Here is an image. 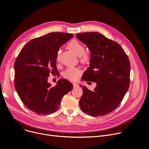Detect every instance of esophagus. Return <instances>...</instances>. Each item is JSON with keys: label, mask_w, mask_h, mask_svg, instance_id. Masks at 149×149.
<instances>
[{"label": "esophagus", "mask_w": 149, "mask_h": 149, "mask_svg": "<svg viewBox=\"0 0 149 149\" xmlns=\"http://www.w3.org/2000/svg\"><path fill=\"white\" fill-rule=\"evenodd\" d=\"M73 87H74V88H76V87H78V86H79V85L77 84H76V83H73Z\"/></svg>", "instance_id": "34e87169"}]
</instances>
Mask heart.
I'll list each match as a JSON object with an SVG mask.
<instances>
[{
  "label": "heart",
  "mask_w": 149,
  "mask_h": 149,
  "mask_svg": "<svg viewBox=\"0 0 149 149\" xmlns=\"http://www.w3.org/2000/svg\"><path fill=\"white\" fill-rule=\"evenodd\" d=\"M69 47L72 49V50L74 52V53L78 56L79 57H81V61L84 63H86L89 60V57L88 55L85 54V47L82 45L80 42H79L77 40H73L69 42L68 44ZM61 51L59 50L57 52V59L58 60L60 55ZM80 71L79 69L76 68H69L64 73V76L67 79L72 80L75 81L77 79L79 74H80Z\"/></svg>",
  "instance_id": "obj_1"
}]
</instances>
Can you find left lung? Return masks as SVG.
<instances>
[{"instance_id":"1","label":"left lung","mask_w":149,"mask_h":149,"mask_svg":"<svg viewBox=\"0 0 149 149\" xmlns=\"http://www.w3.org/2000/svg\"><path fill=\"white\" fill-rule=\"evenodd\" d=\"M76 37L91 53L89 67L82 79L96 82L93 91L80 85L83 90L80 107L92 116H103L118 107L129 88L130 60L119 44L100 33L87 32Z\"/></svg>"}]
</instances>
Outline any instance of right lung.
Returning a JSON list of instances; mask_svg holds the SVG:
<instances>
[{
    "label": "right lung",
    "instance_id": "add662e5",
    "mask_svg": "<svg viewBox=\"0 0 149 149\" xmlns=\"http://www.w3.org/2000/svg\"><path fill=\"white\" fill-rule=\"evenodd\" d=\"M73 37L72 34L51 32L31 40L21 49L14 64L15 87L30 111L39 115L53 113L73 89V84L64 79L54 87L48 82L49 73L57 72L60 48Z\"/></svg>",
    "mask_w": 149,
    "mask_h": 149
}]
</instances>
